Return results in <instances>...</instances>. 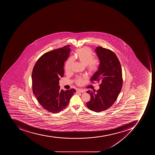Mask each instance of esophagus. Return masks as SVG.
Wrapping results in <instances>:
<instances>
[{
	"mask_svg": "<svg viewBox=\"0 0 155 155\" xmlns=\"http://www.w3.org/2000/svg\"><path fill=\"white\" fill-rule=\"evenodd\" d=\"M85 91L82 89H78L77 90V93H85Z\"/></svg>",
	"mask_w": 155,
	"mask_h": 155,
	"instance_id": "1",
	"label": "esophagus"
}]
</instances>
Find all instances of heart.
Here are the masks:
<instances>
[{"instance_id": "1", "label": "heart", "mask_w": 155, "mask_h": 155, "mask_svg": "<svg viewBox=\"0 0 155 155\" xmlns=\"http://www.w3.org/2000/svg\"><path fill=\"white\" fill-rule=\"evenodd\" d=\"M76 57L82 64L87 66V68L91 73L94 72L97 69L99 61L97 59H93V55L91 49L88 48H83L78 49L76 51ZM74 61L73 58H70L66 61L65 65V70L66 72L71 70V65ZM78 85H81L83 83V78H78L76 80Z\"/></svg>"}]
</instances>
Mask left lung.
<instances>
[{
    "mask_svg": "<svg viewBox=\"0 0 155 155\" xmlns=\"http://www.w3.org/2000/svg\"><path fill=\"white\" fill-rule=\"evenodd\" d=\"M95 52L100 64L91 80L99 81L101 84L97 91H87L91 99L86 105L90 110L99 112L109 109L118 97L123 85L122 70L114 52L101 46L97 47Z\"/></svg>",
    "mask_w": 155,
    "mask_h": 155,
    "instance_id": "obj_1",
    "label": "left lung"
}]
</instances>
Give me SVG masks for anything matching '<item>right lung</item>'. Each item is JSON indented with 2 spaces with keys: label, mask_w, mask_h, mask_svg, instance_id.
Here are the masks:
<instances>
[{
  "label": "right lung",
  "mask_w": 155,
  "mask_h": 155,
  "mask_svg": "<svg viewBox=\"0 0 155 155\" xmlns=\"http://www.w3.org/2000/svg\"><path fill=\"white\" fill-rule=\"evenodd\" d=\"M70 45L45 53L36 62L32 72L33 94L44 109L51 113L64 110L76 93L74 89H60L59 81L64 77V64L69 56Z\"/></svg>",
  "instance_id": "right-lung-1"
}]
</instances>
